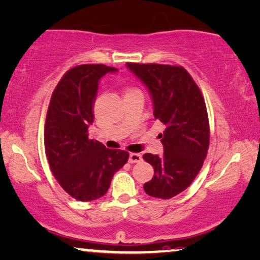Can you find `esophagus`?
I'll use <instances>...</instances> for the list:
<instances>
[{"label": "esophagus", "instance_id": "esophagus-1", "mask_svg": "<svg viewBox=\"0 0 260 260\" xmlns=\"http://www.w3.org/2000/svg\"><path fill=\"white\" fill-rule=\"evenodd\" d=\"M142 160H143V157L139 153H130V155H129V162L130 164L141 162Z\"/></svg>", "mask_w": 260, "mask_h": 260}]
</instances>
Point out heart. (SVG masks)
Segmentation results:
<instances>
[{"label":"heart","instance_id":"heart-1","mask_svg":"<svg viewBox=\"0 0 260 260\" xmlns=\"http://www.w3.org/2000/svg\"><path fill=\"white\" fill-rule=\"evenodd\" d=\"M129 91H133V90H129ZM129 91H127V93H129Z\"/></svg>","mask_w":260,"mask_h":260}]
</instances>
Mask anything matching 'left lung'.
Here are the masks:
<instances>
[{"label": "left lung", "mask_w": 260, "mask_h": 260, "mask_svg": "<svg viewBox=\"0 0 260 260\" xmlns=\"http://www.w3.org/2000/svg\"><path fill=\"white\" fill-rule=\"evenodd\" d=\"M149 89L153 115L165 126L159 138L164 154L145 153L152 180L144 183L150 197L167 200L180 194L197 177L209 147V119L202 93L182 66L126 62Z\"/></svg>", "instance_id": "8db88e82"}]
</instances>
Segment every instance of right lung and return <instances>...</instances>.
<instances>
[{
	"mask_svg": "<svg viewBox=\"0 0 260 260\" xmlns=\"http://www.w3.org/2000/svg\"><path fill=\"white\" fill-rule=\"evenodd\" d=\"M115 67L86 63L67 71L47 109L44 145L50 169L62 189L78 201H93L109 189L111 179L129 153L107 149L88 138L99 80Z\"/></svg>",
	"mask_w": 260,
	"mask_h": 260,
	"instance_id": "obj_1",
	"label": "right lung"
}]
</instances>
